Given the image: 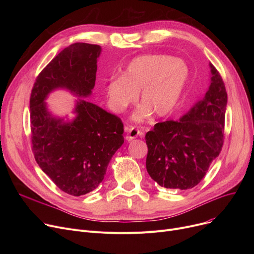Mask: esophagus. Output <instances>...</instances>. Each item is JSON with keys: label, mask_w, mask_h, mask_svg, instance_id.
<instances>
[{"label": "esophagus", "mask_w": 254, "mask_h": 254, "mask_svg": "<svg viewBox=\"0 0 254 254\" xmlns=\"http://www.w3.org/2000/svg\"><path fill=\"white\" fill-rule=\"evenodd\" d=\"M126 130H127V136H126V139L127 141H132L134 139H136L138 136H140L142 132L140 129L134 127H126Z\"/></svg>", "instance_id": "34e87169"}]
</instances>
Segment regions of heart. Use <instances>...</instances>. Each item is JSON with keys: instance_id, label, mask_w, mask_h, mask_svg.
<instances>
[{"instance_id": "1", "label": "heart", "mask_w": 254, "mask_h": 254, "mask_svg": "<svg viewBox=\"0 0 254 254\" xmlns=\"http://www.w3.org/2000/svg\"><path fill=\"white\" fill-rule=\"evenodd\" d=\"M190 69L184 61L166 55H145L131 60L123 75L112 76L106 86L110 109L124 112L138 99L143 104L134 114L137 122H144L155 112L169 114L189 82Z\"/></svg>"}]
</instances>
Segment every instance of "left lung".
I'll return each mask as SVG.
<instances>
[{"label":"left lung","instance_id":"obj_1","mask_svg":"<svg viewBox=\"0 0 254 254\" xmlns=\"http://www.w3.org/2000/svg\"><path fill=\"white\" fill-rule=\"evenodd\" d=\"M211 83L203 100L179 120L154 125L145 136L146 169L163 188L190 190L197 185L222 148L228 95L210 64Z\"/></svg>","mask_w":254,"mask_h":254}]
</instances>
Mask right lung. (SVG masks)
Here are the masks:
<instances>
[{
  "mask_svg": "<svg viewBox=\"0 0 254 254\" xmlns=\"http://www.w3.org/2000/svg\"><path fill=\"white\" fill-rule=\"evenodd\" d=\"M101 47L74 43L41 71L30 99L32 150L39 167L64 192L79 196L96 190L112 156L125 142L124 124L99 106L78 99L76 117H53L44 102L48 93L65 88L78 97L95 87Z\"/></svg>",
  "mask_w": 254,
  "mask_h": 254,
  "instance_id": "right-lung-1",
  "label": "right lung"
}]
</instances>
